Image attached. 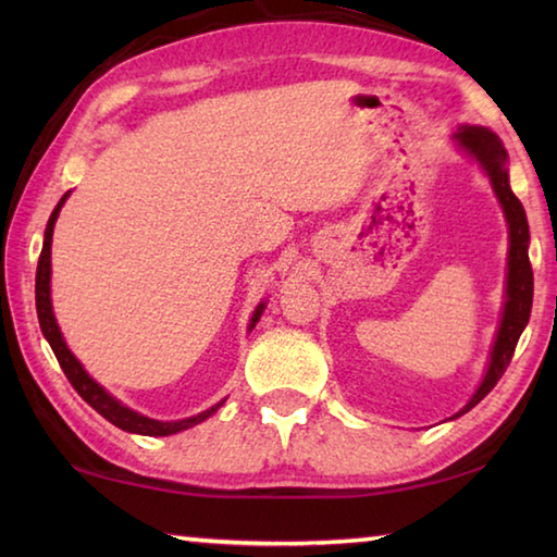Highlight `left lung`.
<instances>
[{
	"label": "left lung",
	"mask_w": 557,
	"mask_h": 557,
	"mask_svg": "<svg viewBox=\"0 0 557 557\" xmlns=\"http://www.w3.org/2000/svg\"><path fill=\"white\" fill-rule=\"evenodd\" d=\"M455 147L461 154H467L471 162L482 166V172L488 176L498 203H502L504 219L508 225V265H506V289H504V307H502V322H498V332L494 338L492 354H488V366L482 383L471 395L469 403L459 412L451 414L449 420L459 418V414L469 412L476 403H482L488 391L494 388L502 379L506 366L511 363V356L516 351L518 338H521L523 329L531 319L533 307V270L531 260H528V243H531V233H528V221L521 201L516 199L508 184V154L492 129L479 125H459L455 135Z\"/></svg>",
	"instance_id": "1"
}]
</instances>
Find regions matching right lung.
I'll use <instances>...</instances> for the list:
<instances>
[{
  "label": "right lung",
  "instance_id": "obj_1",
  "mask_svg": "<svg viewBox=\"0 0 557 557\" xmlns=\"http://www.w3.org/2000/svg\"><path fill=\"white\" fill-rule=\"evenodd\" d=\"M69 196H71V191L63 194V199L55 203L49 223H46L44 248H41L39 268H36V314H39L41 334L46 336V342L51 344L55 358H59L65 379L71 381L73 388L78 391L81 398L86 400L92 410H98L102 418L112 422V425L125 430V432H132V435L166 437V435H176V432L199 425V422H203V420H209L211 414L225 403V398L219 400L215 405H211L209 410H203L199 414H191V418H184V420H154V418H147V414H143V412L127 408L125 403H120L115 395L108 393L86 369H83V363L73 356L69 344H65V338L61 334V326L53 317V305H51V243H53L55 219H59V213H61L63 203H65V199H69ZM262 312H265V301H260V305L256 307V312H252L248 332L256 329Z\"/></svg>",
  "mask_w": 557,
  "mask_h": 557
}]
</instances>
